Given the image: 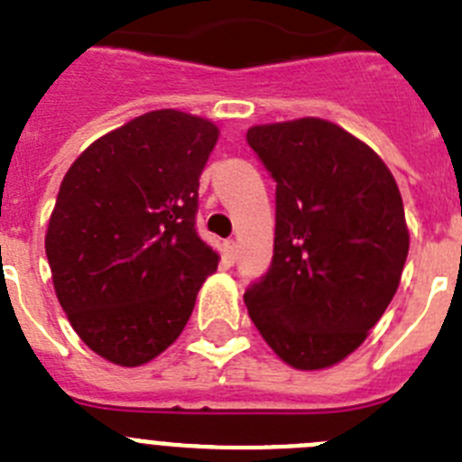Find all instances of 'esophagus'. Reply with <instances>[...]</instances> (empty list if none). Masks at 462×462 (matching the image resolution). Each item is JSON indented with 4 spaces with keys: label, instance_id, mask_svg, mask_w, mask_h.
<instances>
[{
    "label": "esophagus",
    "instance_id": "1",
    "mask_svg": "<svg viewBox=\"0 0 462 462\" xmlns=\"http://www.w3.org/2000/svg\"><path fill=\"white\" fill-rule=\"evenodd\" d=\"M236 254H238V247H236V240H224L222 243V256L226 263H234Z\"/></svg>",
    "mask_w": 462,
    "mask_h": 462
}]
</instances>
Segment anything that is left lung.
I'll list each match as a JSON object with an SVG mask.
<instances>
[{"label": "left lung", "mask_w": 462, "mask_h": 462, "mask_svg": "<svg viewBox=\"0 0 462 462\" xmlns=\"http://www.w3.org/2000/svg\"><path fill=\"white\" fill-rule=\"evenodd\" d=\"M247 143L274 188L270 268L249 319L286 364L332 366L359 348L399 289L410 236L383 160L323 118L256 125Z\"/></svg>", "instance_id": "1"}]
</instances>
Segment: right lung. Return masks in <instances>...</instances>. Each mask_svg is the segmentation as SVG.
I'll list each match as a JSON object with an SVG mask.
<instances>
[{
  "mask_svg": "<svg viewBox=\"0 0 462 462\" xmlns=\"http://www.w3.org/2000/svg\"><path fill=\"white\" fill-rule=\"evenodd\" d=\"M206 118L158 109L105 134L63 176L45 236L57 298L84 344L139 366L179 338L217 254L197 234Z\"/></svg>",
  "mask_w": 462,
  "mask_h": 462,
  "instance_id": "add662e5",
  "label": "right lung"
}]
</instances>
